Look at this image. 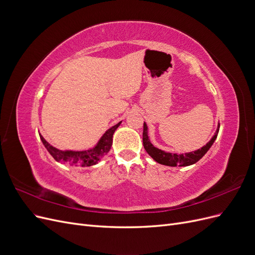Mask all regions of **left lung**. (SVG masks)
I'll return each mask as SVG.
<instances>
[{
  "label": "left lung",
  "instance_id": "obj_1",
  "mask_svg": "<svg viewBox=\"0 0 255 255\" xmlns=\"http://www.w3.org/2000/svg\"><path fill=\"white\" fill-rule=\"evenodd\" d=\"M219 127L217 130H216L215 135L213 136L212 139L208 141L204 146H202L201 149H199L197 151L194 152H189V153H185V154H174V153H169V152H165L161 151L157 148H155L149 139L148 136V127H146L145 123H143V133H142V142H143V146L145 151L148 152L149 155L157 161L158 164L161 165H166V166H171V167H176V166H189L192 164H196L199 159H201L204 154L210 150V148L212 146V144L214 143V141L217 138L218 132H219Z\"/></svg>",
  "mask_w": 255,
  "mask_h": 255
}]
</instances>
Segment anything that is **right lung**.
Wrapping results in <instances>:
<instances>
[{
  "mask_svg": "<svg viewBox=\"0 0 255 255\" xmlns=\"http://www.w3.org/2000/svg\"><path fill=\"white\" fill-rule=\"evenodd\" d=\"M120 123L121 122L107 129L95 148L86 151H60L51 145L40 134L39 136L42 143L56 161L69 166L89 167L98 164L102 157L109 153L113 144V135L120 126Z\"/></svg>",
  "mask_w": 255,
  "mask_h": 255,
  "instance_id": "add662e5",
  "label": "right lung"
}]
</instances>
